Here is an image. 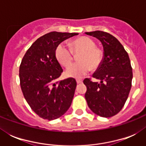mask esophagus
<instances>
[{
	"mask_svg": "<svg viewBox=\"0 0 146 146\" xmlns=\"http://www.w3.org/2000/svg\"><path fill=\"white\" fill-rule=\"evenodd\" d=\"M76 82H77L78 84H80V83L82 82V80L81 79H76Z\"/></svg>",
	"mask_w": 146,
	"mask_h": 146,
	"instance_id": "esophagus-1",
	"label": "esophagus"
}]
</instances>
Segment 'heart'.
Here are the masks:
<instances>
[{"label": "heart", "mask_w": 146, "mask_h": 146, "mask_svg": "<svg viewBox=\"0 0 146 146\" xmlns=\"http://www.w3.org/2000/svg\"><path fill=\"white\" fill-rule=\"evenodd\" d=\"M70 48L64 44H60L55 50V57L60 64L68 67L73 62V54H79V62L72 64L66 71L69 77L81 78L91 70H97L102 65L104 54L96 47V43L92 38L81 36L70 42Z\"/></svg>", "instance_id": "b5f03b06"}]
</instances>
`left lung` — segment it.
Returning a JSON list of instances; mask_svg holds the SVG:
<instances>
[{
  "instance_id": "8db88e82",
  "label": "left lung",
  "mask_w": 146,
  "mask_h": 146,
  "mask_svg": "<svg viewBox=\"0 0 146 146\" xmlns=\"http://www.w3.org/2000/svg\"><path fill=\"white\" fill-rule=\"evenodd\" d=\"M97 38L104 48L102 65L92 77L101 80H83L87 91L85 94L89 108L97 115L111 117L124 106L132 86L133 70L129 55L120 42L111 34L102 31L86 33Z\"/></svg>"
}]
</instances>
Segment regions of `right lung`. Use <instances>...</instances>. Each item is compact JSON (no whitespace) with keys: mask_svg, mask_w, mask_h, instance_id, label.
<instances>
[{"mask_svg":"<svg viewBox=\"0 0 146 146\" xmlns=\"http://www.w3.org/2000/svg\"><path fill=\"white\" fill-rule=\"evenodd\" d=\"M78 33L51 32L38 38L27 50L19 66V81L26 102L40 117L59 118L70 107L76 82L73 78L55 82L63 72L55 50Z\"/></svg>","mask_w":146,"mask_h":146,"instance_id":"right-lung-1","label":"right lung"}]
</instances>
